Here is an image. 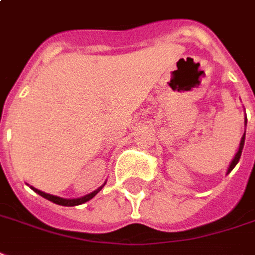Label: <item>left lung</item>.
I'll list each match as a JSON object with an SVG mask.
<instances>
[{"instance_id":"1","label":"left lung","mask_w":255,"mask_h":255,"mask_svg":"<svg viewBox=\"0 0 255 255\" xmlns=\"http://www.w3.org/2000/svg\"><path fill=\"white\" fill-rule=\"evenodd\" d=\"M245 124H246V121H245ZM244 143H245V134H244V137L241 138V143H239L238 152H237V154H235L234 160H233V161H231V164H230V168H229V171H227V173L233 171V169H234V166L238 164L239 158H241V154H242V149H244Z\"/></svg>"}]
</instances>
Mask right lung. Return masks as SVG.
<instances>
[{
	"label": "right lung",
	"mask_w": 255,
	"mask_h": 255,
	"mask_svg": "<svg viewBox=\"0 0 255 255\" xmlns=\"http://www.w3.org/2000/svg\"><path fill=\"white\" fill-rule=\"evenodd\" d=\"M30 188L33 189L34 192H37L40 196H43V198L48 199V200H51V202L56 203L59 206H67V207H72V206H79V204H83V203L89 202L90 199H93L97 193L101 191V188L97 189V191H94V192L89 193V195H86L83 198H79V199H63V198H59V196H53V195H49V193H45V192H41L39 189L33 188V187H30Z\"/></svg>",
	"instance_id": "add662e5"
}]
</instances>
